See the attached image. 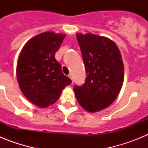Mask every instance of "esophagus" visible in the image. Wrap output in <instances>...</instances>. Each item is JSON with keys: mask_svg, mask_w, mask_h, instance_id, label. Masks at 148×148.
I'll return each instance as SVG.
<instances>
[{"mask_svg": "<svg viewBox=\"0 0 148 148\" xmlns=\"http://www.w3.org/2000/svg\"><path fill=\"white\" fill-rule=\"evenodd\" d=\"M68 77H69V78H70L71 80H73V77H72L71 74H69V75H68Z\"/></svg>", "mask_w": 148, "mask_h": 148, "instance_id": "obj_1", "label": "esophagus"}]
</instances>
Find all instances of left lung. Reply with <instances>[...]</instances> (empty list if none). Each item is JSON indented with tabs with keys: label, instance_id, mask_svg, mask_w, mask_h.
<instances>
[{
	"label": "left lung",
	"instance_id": "left-lung-1",
	"mask_svg": "<svg viewBox=\"0 0 148 148\" xmlns=\"http://www.w3.org/2000/svg\"><path fill=\"white\" fill-rule=\"evenodd\" d=\"M84 64L85 83L74 86L75 97L82 108L95 113L116 100L124 82V64L119 49L108 38L76 33Z\"/></svg>",
	"mask_w": 148,
	"mask_h": 148
}]
</instances>
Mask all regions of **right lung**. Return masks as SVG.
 <instances>
[{"label": "right lung", "instance_id": "right-lung-1", "mask_svg": "<svg viewBox=\"0 0 148 148\" xmlns=\"http://www.w3.org/2000/svg\"><path fill=\"white\" fill-rule=\"evenodd\" d=\"M65 34L46 32L29 40L17 63V79L21 92L30 102L45 108L54 104L72 81L63 74L55 58Z\"/></svg>", "mask_w": 148, "mask_h": 148}]
</instances>
